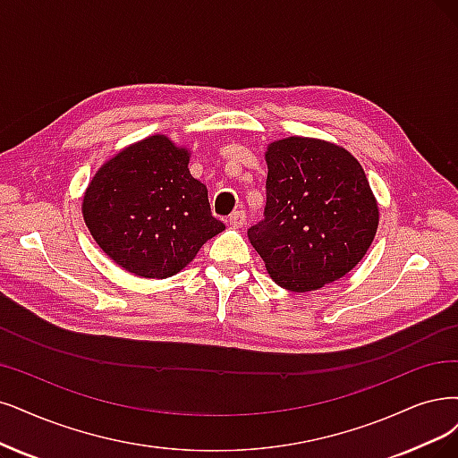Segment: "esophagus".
I'll return each mask as SVG.
<instances>
[{"instance_id":"esophagus-1","label":"esophagus","mask_w":458,"mask_h":458,"mask_svg":"<svg viewBox=\"0 0 458 458\" xmlns=\"http://www.w3.org/2000/svg\"><path fill=\"white\" fill-rule=\"evenodd\" d=\"M228 225L232 228H242L245 225V213L243 211H233L230 216H228Z\"/></svg>"}]
</instances>
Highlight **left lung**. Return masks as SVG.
Returning <instances> with one entry per match:
<instances>
[{"instance_id": "obj_1", "label": "left lung", "mask_w": 458, "mask_h": 458, "mask_svg": "<svg viewBox=\"0 0 458 458\" xmlns=\"http://www.w3.org/2000/svg\"><path fill=\"white\" fill-rule=\"evenodd\" d=\"M266 164L264 220L247 233L269 277L293 293L342 279L379 225L362 165L340 145L298 135L269 143Z\"/></svg>"}]
</instances>
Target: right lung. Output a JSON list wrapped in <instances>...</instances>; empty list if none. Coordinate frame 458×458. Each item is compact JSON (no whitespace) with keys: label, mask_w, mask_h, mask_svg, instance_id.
<instances>
[{"label":"right lung","mask_w":458,"mask_h":458,"mask_svg":"<svg viewBox=\"0 0 458 458\" xmlns=\"http://www.w3.org/2000/svg\"><path fill=\"white\" fill-rule=\"evenodd\" d=\"M191 150L157 133L101 165L82 196L94 242L126 272L165 279L189 266L225 230L208 186L191 175Z\"/></svg>","instance_id":"right-lung-1"}]
</instances>
